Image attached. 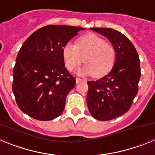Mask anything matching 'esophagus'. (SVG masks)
<instances>
[{"label": "esophagus", "mask_w": 155, "mask_h": 155, "mask_svg": "<svg viewBox=\"0 0 155 155\" xmlns=\"http://www.w3.org/2000/svg\"><path fill=\"white\" fill-rule=\"evenodd\" d=\"M83 81H84V79H81V78H76V83H79V82Z\"/></svg>", "instance_id": "esophagus-1"}]
</instances>
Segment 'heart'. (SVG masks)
I'll list each match as a JSON object with an SVG mask.
<instances>
[{
    "label": "heart",
    "instance_id": "heart-1",
    "mask_svg": "<svg viewBox=\"0 0 155 155\" xmlns=\"http://www.w3.org/2000/svg\"><path fill=\"white\" fill-rule=\"evenodd\" d=\"M62 55L66 68L72 71L83 61L86 64L81 73L102 78L113 69L116 53L113 45L94 33H87L77 39L76 45L68 42L63 47Z\"/></svg>",
    "mask_w": 155,
    "mask_h": 155
}]
</instances>
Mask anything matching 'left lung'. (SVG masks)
I'll list each match as a JSON object with an SVG mask.
<instances>
[{"label":"left lung","mask_w":155,"mask_h":155,"mask_svg":"<svg viewBox=\"0 0 155 155\" xmlns=\"http://www.w3.org/2000/svg\"><path fill=\"white\" fill-rule=\"evenodd\" d=\"M90 29L107 37L116 53V62L109 74L95 81L87 82L90 113L96 120L108 121L130 109L141 74L140 59L131 41L120 31L108 28Z\"/></svg>","instance_id":"obj_1"}]
</instances>
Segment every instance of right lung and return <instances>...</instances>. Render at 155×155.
<instances>
[{
	"instance_id": "add662e5",
	"label": "right lung",
	"mask_w": 155,
	"mask_h": 155,
	"mask_svg": "<svg viewBox=\"0 0 155 155\" xmlns=\"http://www.w3.org/2000/svg\"><path fill=\"white\" fill-rule=\"evenodd\" d=\"M83 29L50 25L34 31L21 46L13 70L12 91L19 109L31 118L48 121L63 113L76 82L65 68L63 47Z\"/></svg>"
}]
</instances>
